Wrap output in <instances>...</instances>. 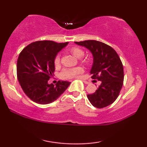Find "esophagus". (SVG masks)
I'll return each mask as SVG.
<instances>
[{
  "mask_svg": "<svg viewBox=\"0 0 147 147\" xmlns=\"http://www.w3.org/2000/svg\"><path fill=\"white\" fill-rule=\"evenodd\" d=\"M83 82H84V84H89V82L88 81H86V80H83Z\"/></svg>",
  "mask_w": 147,
  "mask_h": 147,
  "instance_id": "esophagus-1",
  "label": "esophagus"
}]
</instances>
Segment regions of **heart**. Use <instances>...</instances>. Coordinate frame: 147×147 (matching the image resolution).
<instances>
[{
    "instance_id": "1",
    "label": "heart",
    "mask_w": 147,
    "mask_h": 147,
    "mask_svg": "<svg viewBox=\"0 0 147 147\" xmlns=\"http://www.w3.org/2000/svg\"><path fill=\"white\" fill-rule=\"evenodd\" d=\"M71 54L76 57L77 58H80L84 56V52L82 50H81L79 48H76V47H73L70 50ZM59 61H60V58H59V55H57L56 56L55 59H54V64L56 65H58L59 63ZM83 73V69L80 67H76L74 68H69L64 69L63 72L61 73V77L63 78H74L80 74V73Z\"/></svg>"
}]
</instances>
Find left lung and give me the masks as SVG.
Instances as JSON below:
<instances>
[{
  "label": "left lung",
  "mask_w": 147,
  "mask_h": 147,
  "mask_svg": "<svg viewBox=\"0 0 147 147\" xmlns=\"http://www.w3.org/2000/svg\"><path fill=\"white\" fill-rule=\"evenodd\" d=\"M74 43L91 52L93 63L89 73L92 78L101 81L98 89L87 95L88 100L97 108L110 105L118 97L124 80L123 66L117 53L100 41L87 40Z\"/></svg>",
  "instance_id": "1"
}]
</instances>
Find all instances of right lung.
<instances>
[{"mask_svg":"<svg viewBox=\"0 0 147 147\" xmlns=\"http://www.w3.org/2000/svg\"><path fill=\"white\" fill-rule=\"evenodd\" d=\"M68 42L36 41L24 48L18 57L17 75L24 93L34 102L48 104L57 100L71 82L59 80L55 85L48 80L55 70L54 59Z\"/></svg>","mask_w":147,"mask_h":147,"instance_id":"obj_1","label":"right lung"}]
</instances>
